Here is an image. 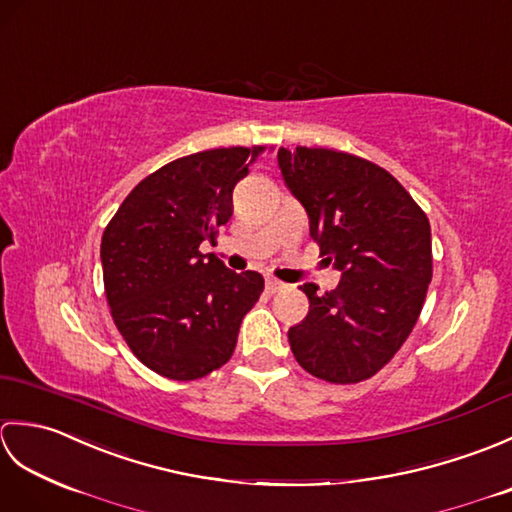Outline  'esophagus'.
<instances>
[{"mask_svg":"<svg viewBox=\"0 0 512 512\" xmlns=\"http://www.w3.org/2000/svg\"><path fill=\"white\" fill-rule=\"evenodd\" d=\"M284 288H286V284H281L279 279L266 277V290H268V292H279V290H284Z\"/></svg>","mask_w":512,"mask_h":512,"instance_id":"esophagus-1","label":"esophagus"}]
</instances>
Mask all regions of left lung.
I'll return each mask as SVG.
<instances>
[{"label":"left lung","instance_id":"1","mask_svg":"<svg viewBox=\"0 0 512 512\" xmlns=\"http://www.w3.org/2000/svg\"><path fill=\"white\" fill-rule=\"evenodd\" d=\"M281 176L310 217L334 290L303 284L306 319L288 330L308 374L352 385L380 372L416 325L433 275L429 217L383 167L323 147L279 149Z\"/></svg>","mask_w":512,"mask_h":512}]
</instances>
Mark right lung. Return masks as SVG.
Listing matches in <instances>:
<instances>
[{
    "label": "right lung",
    "mask_w": 512,
    "mask_h": 512,
    "mask_svg": "<svg viewBox=\"0 0 512 512\" xmlns=\"http://www.w3.org/2000/svg\"><path fill=\"white\" fill-rule=\"evenodd\" d=\"M266 147L184 156L140 180L105 226L101 262L112 319L156 374L195 380L235 352L239 325L264 292L255 270L237 275L200 244L233 215V189Z\"/></svg>",
    "instance_id": "1"
}]
</instances>
